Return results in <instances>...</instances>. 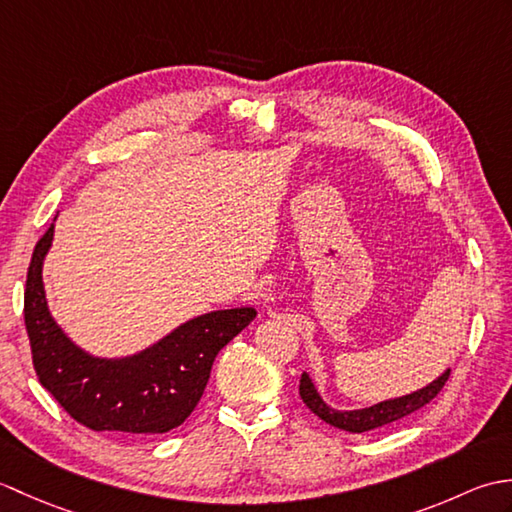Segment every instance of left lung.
<instances>
[{"mask_svg": "<svg viewBox=\"0 0 512 512\" xmlns=\"http://www.w3.org/2000/svg\"><path fill=\"white\" fill-rule=\"evenodd\" d=\"M449 374H451V369H444V372L436 380H431L429 385H424L416 391H411V394L380 400L372 407L350 409V411L330 407L328 402L321 398L319 389L314 387L308 372L301 374L299 394H301V400L306 402V407L314 413V416H319L323 422H328V424H332V427L350 431V433H365V431L385 427V424L407 418L413 411H418L424 405H429V402L440 394V389L444 387V383H447Z\"/></svg>", "mask_w": 512, "mask_h": 512, "instance_id": "8db88e82", "label": "left lung"}]
</instances>
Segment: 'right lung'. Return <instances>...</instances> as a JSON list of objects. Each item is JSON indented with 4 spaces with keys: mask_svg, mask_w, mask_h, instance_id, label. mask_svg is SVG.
<instances>
[{
    "mask_svg": "<svg viewBox=\"0 0 512 512\" xmlns=\"http://www.w3.org/2000/svg\"><path fill=\"white\" fill-rule=\"evenodd\" d=\"M52 239L54 222L35 246L24 292V319L39 383L92 431L147 440L180 427L204 394L217 352L257 317V310H213L180 323L136 354L94 356L63 332L48 308L43 262Z\"/></svg>",
    "mask_w": 512,
    "mask_h": 512,
    "instance_id": "right-lung-1",
    "label": "right lung"
}]
</instances>
